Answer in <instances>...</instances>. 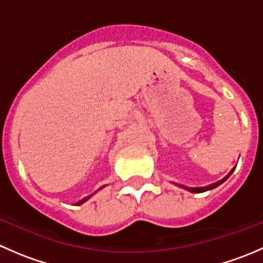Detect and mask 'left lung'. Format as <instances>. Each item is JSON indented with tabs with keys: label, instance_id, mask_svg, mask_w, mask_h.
<instances>
[{
	"label": "left lung",
	"instance_id": "8db88e82",
	"mask_svg": "<svg viewBox=\"0 0 263 263\" xmlns=\"http://www.w3.org/2000/svg\"><path fill=\"white\" fill-rule=\"evenodd\" d=\"M235 171V168H233L232 171L229 172V173H228V176H225L224 178L222 179H220V181H217V182H215V183H213V184H209V185H205V187H187V185H183V184H178V183H176L177 185H178V187H181V188H184V190H187V191H190V192H192V193H201V192H206V191H210V190H214V188H216L217 185H220L221 184V183H224L225 181H227L228 178H229L230 176H232V173L233 172Z\"/></svg>",
	"mask_w": 263,
	"mask_h": 263
}]
</instances>
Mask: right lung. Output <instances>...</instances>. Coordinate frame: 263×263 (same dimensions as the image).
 <instances>
[{
	"instance_id": "1",
	"label": "right lung",
	"mask_w": 263,
	"mask_h": 263,
	"mask_svg": "<svg viewBox=\"0 0 263 263\" xmlns=\"http://www.w3.org/2000/svg\"><path fill=\"white\" fill-rule=\"evenodd\" d=\"M104 187H105V185H103V187H100V188H99V190H102V188H104ZM99 190H98V191H99ZM98 191H97V192H98ZM94 193H95V192H94ZM94 193H92V195H94ZM92 195L87 196V197H84V198H82V200H80V201H78V202H76V205H78V206H79V205H81V203H84V202H85V201H87V200H89V198H90V197H91V196H92Z\"/></svg>"
}]
</instances>
